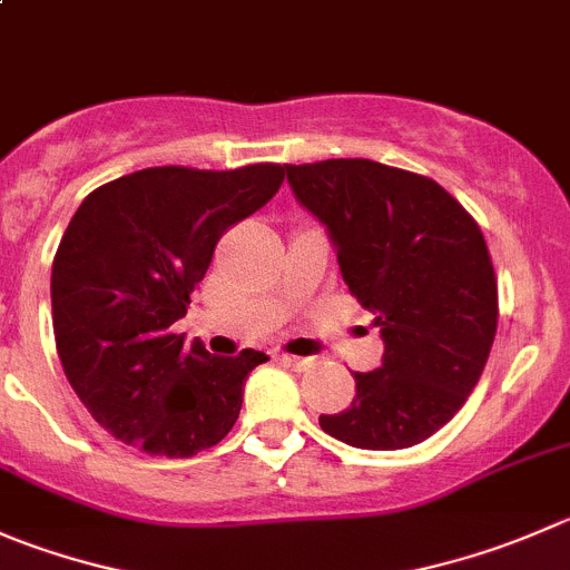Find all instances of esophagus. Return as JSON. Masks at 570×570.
Returning <instances> with one entry per match:
<instances>
[{"instance_id": "1", "label": "esophagus", "mask_w": 570, "mask_h": 570, "mask_svg": "<svg viewBox=\"0 0 570 570\" xmlns=\"http://www.w3.org/2000/svg\"><path fill=\"white\" fill-rule=\"evenodd\" d=\"M281 362H286V364H289V367H295V370H306V367H312L314 358L292 356V353H281Z\"/></svg>"}]
</instances>
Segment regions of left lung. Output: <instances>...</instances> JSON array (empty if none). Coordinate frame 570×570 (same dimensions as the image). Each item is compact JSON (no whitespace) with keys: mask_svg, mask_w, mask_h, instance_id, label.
Segmentation results:
<instances>
[{"mask_svg":"<svg viewBox=\"0 0 570 570\" xmlns=\"http://www.w3.org/2000/svg\"><path fill=\"white\" fill-rule=\"evenodd\" d=\"M295 200L334 245L342 281L384 340L381 367L320 429L353 449H412L479 384L499 325V286L471 214L440 184L367 158L286 164Z\"/></svg>","mask_w":570,"mask_h":570,"instance_id":"8db88e82","label":"left lung"}]
</instances>
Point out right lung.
Segmentation results:
<instances>
[{"mask_svg":"<svg viewBox=\"0 0 570 570\" xmlns=\"http://www.w3.org/2000/svg\"><path fill=\"white\" fill-rule=\"evenodd\" d=\"M284 167H153L94 189L52 264L60 364L91 417L147 454L195 456L234 429L245 381L267 356H214L173 325L219 236L267 206Z\"/></svg>","mask_w":570,"mask_h":570,"instance_id":"obj_1","label":"right lung"}]
</instances>
